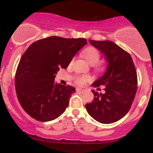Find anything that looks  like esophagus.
Masks as SVG:
<instances>
[{
  "instance_id": "esophagus-1",
  "label": "esophagus",
  "mask_w": 153,
  "mask_h": 153,
  "mask_svg": "<svg viewBox=\"0 0 153 153\" xmlns=\"http://www.w3.org/2000/svg\"><path fill=\"white\" fill-rule=\"evenodd\" d=\"M76 90L78 92L81 93V94H84V93L85 92V90H83V89H81V88H77Z\"/></svg>"
}]
</instances>
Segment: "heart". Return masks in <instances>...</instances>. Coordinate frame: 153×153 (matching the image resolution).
Segmentation results:
<instances>
[{
    "label": "heart",
    "instance_id": "heart-1",
    "mask_svg": "<svg viewBox=\"0 0 153 153\" xmlns=\"http://www.w3.org/2000/svg\"><path fill=\"white\" fill-rule=\"evenodd\" d=\"M82 54L89 64L91 65H95L96 66V68L99 70L103 69V68L101 65H96L99 62L100 57H101L99 51L97 49L95 48L94 47H88L82 51ZM89 79L90 78H89V77L87 76V75H82V76L77 77V78H75V82H76V83L78 84V85H83L88 81Z\"/></svg>",
    "mask_w": 153,
    "mask_h": 153
}]
</instances>
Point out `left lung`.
Wrapping results in <instances>:
<instances>
[{
	"mask_svg": "<svg viewBox=\"0 0 153 153\" xmlns=\"http://www.w3.org/2000/svg\"><path fill=\"white\" fill-rule=\"evenodd\" d=\"M89 42L98 49L107 62L106 71L92 86H104V93L93 90L94 99L85 104L88 113L102 124L119 121L129 111L137 88V71L131 55L111 41Z\"/></svg>",
	"mask_w": 153,
	"mask_h": 153,
	"instance_id": "8db88e82",
	"label": "left lung"
}]
</instances>
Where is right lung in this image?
Masks as SVG:
<instances>
[{
  "mask_svg": "<svg viewBox=\"0 0 153 153\" xmlns=\"http://www.w3.org/2000/svg\"><path fill=\"white\" fill-rule=\"evenodd\" d=\"M87 40L52 36L32 43L22 55L15 77L21 106L30 117L49 122L62 114L75 88L54 83L60 68H68Z\"/></svg>",
  "mask_w": 153,
  "mask_h": 153,
  "instance_id": "add662e5",
  "label": "right lung"
}]
</instances>
